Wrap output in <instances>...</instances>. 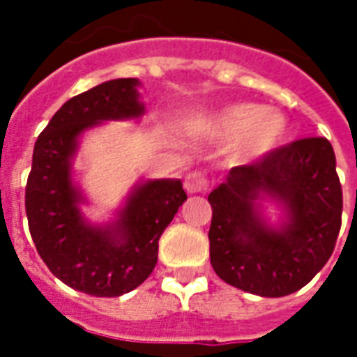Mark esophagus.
<instances>
[{"instance_id":"34e87169","label":"esophagus","mask_w":357,"mask_h":357,"mask_svg":"<svg viewBox=\"0 0 357 357\" xmlns=\"http://www.w3.org/2000/svg\"><path fill=\"white\" fill-rule=\"evenodd\" d=\"M183 187H185L187 193H202L206 191L208 187V181H206V176L201 174V172H193V174H187L185 179H183Z\"/></svg>"}]
</instances>
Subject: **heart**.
<instances>
[{
    "label": "heart",
    "mask_w": 357,
    "mask_h": 357,
    "mask_svg": "<svg viewBox=\"0 0 357 357\" xmlns=\"http://www.w3.org/2000/svg\"><path fill=\"white\" fill-rule=\"evenodd\" d=\"M187 132L201 137H231L227 153L233 160L250 162L273 153L289 133V120L281 110L255 102H231L222 109L197 114Z\"/></svg>",
    "instance_id": "heart-1"
}]
</instances>
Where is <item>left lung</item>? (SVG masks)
<instances>
[{
    "mask_svg": "<svg viewBox=\"0 0 357 357\" xmlns=\"http://www.w3.org/2000/svg\"><path fill=\"white\" fill-rule=\"evenodd\" d=\"M210 264L220 279L256 296L292 294L315 277L335 250L342 189L325 137L275 149L235 166L208 195ZM275 204L282 216L265 212Z\"/></svg>",
    "mask_w": 357,
    "mask_h": 357,
    "instance_id": "obj_1",
    "label": "left lung"
}]
</instances>
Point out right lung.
Listing matches in <instances>:
<instances>
[{
    "label": "right lung",
    "instance_id": "right-lung-1",
    "mask_svg": "<svg viewBox=\"0 0 357 357\" xmlns=\"http://www.w3.org/2000/svg\"><path fill=\"white\" fill-rule=\"evenodd\" d=\"M137 78H116L76 95L53 114L34 145L26 183L30 235L51 273L76 291L120 296L147 279L158 260V239L187 201L181 179H145L114 218L91 224L74 176L82 135L110 120L145 114Z\"/></svg>",
    "mask_w": 357,
    "mask_h": 357
}]
</instances>
